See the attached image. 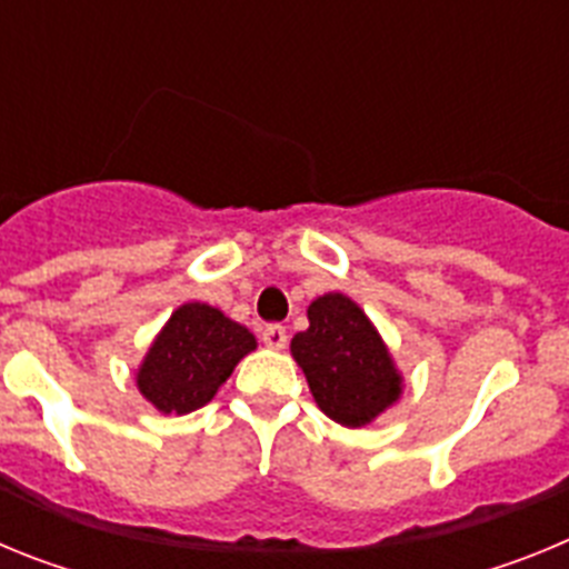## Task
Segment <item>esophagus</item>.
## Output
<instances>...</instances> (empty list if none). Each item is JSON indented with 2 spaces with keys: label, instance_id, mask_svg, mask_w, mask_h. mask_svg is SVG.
Masks as SVG:
<instances>
[{
  "label": "esophagus",
  "instance_id": "obj_1",
  "mask_svg": "<svg viewBox=\"0 0 569 569\" xmlns=\"http://www.w3.org/2000/svg\"><path fill=\"white\" fill-rule=\"evenodd\" d=\"M261 341L273 350H284L288 347V330L281 328V325H268V328L261 330Z\"/></svg>",
  "mask_w": 569,
  "mask_h": 569
}]
</instances>
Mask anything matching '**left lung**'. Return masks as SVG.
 Instances as JSON below:
<instances>
[{
    "label": "left lung",
    "instance_id": "1",
    "mask_svg": "<svg viewBox=\"0 0 569 569\" xmlns=\"http://www.w3.org/2000/svg\"><path fill=\"white\" fill-rule=\"evenodd\" d=\"M310 328L290 341L321 413L365 427L399 401L401 376L373 321L345 293H325L308 308Z\"/></svg>",
    "mask_w": 569,
    "mask_h": 569
}]
</instances>
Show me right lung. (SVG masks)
Returning <instances> with one entry per match:
<instances>
[{
	"label": "right lung",
	"mask_w": 569,
	"mask_h": 569,
	"mask_svg": "<svg viewBox=\"0 0 569 569\" xmlns=\"http://www.w3.org/2000/svg\"><path fill=\"white\" fill-rule=\"evenodd\" d=\"M256 350V336L222 310L188 301L150 345L136 385L162 413H193L228 381L233 367Z\"/></svg>",
	"instance_id": "obj_1"
}]
</instances>
